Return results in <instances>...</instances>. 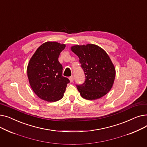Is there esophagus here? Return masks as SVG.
<instances>
[{"mask_svg":"<svg viewBox=\"0 0 147 147\" xmlns=\"http://www.w3.org/2000/svg\"><path fill=\"white\" fill-rule=\"evenodd\" d=\"M69 81H70V82H73V80H74V77H73V76H71L69 77Z\"/></svg>","mask_w":147,"mask_h":147,"instance_id":"obj_1","label":"esophagus"}]
</instances>
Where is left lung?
Instances as JSON below:
<instances>
[{
    "label": "left lung",
    "mask_w": 147,
    "mask_h": 147,
    "mask_svg": "<svg viewBox=\"0 0 147 147\" xmlns=\"http://www.w3.org/2000/svg\"><path fill=\"white\" fill-rule=\"evenodd\" d=\"M71 51L79 57L85 75L84 83L76 84L82 97L94 100L105 95L111 89L115 76L114 66L108 54L93 44L76 45Z\"/></svg>",
    "instance_id": "1"
}]
</instances>
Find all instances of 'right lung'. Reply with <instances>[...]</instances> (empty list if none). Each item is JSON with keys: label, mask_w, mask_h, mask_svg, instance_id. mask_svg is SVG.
Masks as SVG:
<instances>
[{"label": "right lung", "mask_w": 147, "mask_h": 147, "mask_svg": "<svg viewBox=\"0 0 147 147\" xmlns=\"http://www.w3.org/2000/svg\"><path fill=\"white\" fill-rule=\"evenodd\" d=\"M65 45L47 42L38 48L27 67L29 83L34 93L48 102L60 100L64 96L68 78L63 76V66L58 57Z\"/></svg>", "instance_id": "obj_1"}]
</instances>
